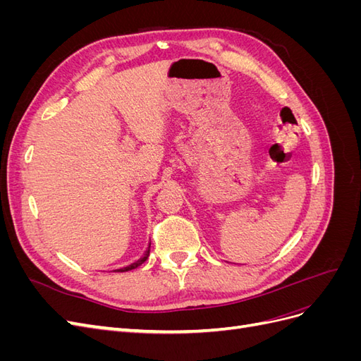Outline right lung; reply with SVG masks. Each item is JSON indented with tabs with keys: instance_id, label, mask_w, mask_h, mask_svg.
I'll return each instance as SVG.
<instances>
[{
	"instance_id": "obj_1",
	"label": "right lung",
	"mask_w": 361,
	"mask_h": 361,
	"mask_svg": "<svg viewBox=\"0 0 361 361\" xmlns=\"http://www.w3.org/2000/svg\"><path fill=\"white\" fill-rule=\"evenodd\" d=\"M149 253H150V248L146 251V255L141 257L138 262H135V264H133V265H129V267H126V268H122V269H117L118 272H125V271H129V269H135V268H138L141 264H145V262L147 260V257H149Z\"/></svg>"
}]
</instances>
